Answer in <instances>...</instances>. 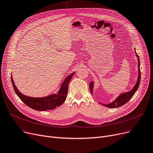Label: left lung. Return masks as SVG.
I'll use <instances>...</instances> for the list:
<instances>
[{
	"mask_svg": "<svg viewBox=\"0 0 153 153\" xmlns=\"http://www.w3.org/2000/svg\"><path fill=\"white\" fill-rule=\"evenodd\" d=\"M136 53V52H135ZM137 56L138 58V79H137V82L136 83V84L135 85L134 87L132 88L130 91H128V92L124 93L120 95L113 103H111L109 104L108 105H105V104H101L106 107L108 108H119L121 106H123L124 105H125L127 101H128L131 98L133 97L135 94V93L136 92V91L137 90L139 85H140V79H141V73H140V59H139V57L138 55L137 54ZM90 92L92 94L93 92V87H94V84L93 82H90Z\"/></svg>",
	"mask_w": 153,
	"mask_h": 153,
	"instance_id": "obj_1",
	"label": "left lung"
}]
</instances>
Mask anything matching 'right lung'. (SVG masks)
I'll return each mask as SVG.
<instances>
[{
  "label": "right lung",
  "instance_id": "obj_1",
  "mask_svg": "<svg viewBox=\"0 0 153 153\" xmlns=\"http://www.w3.org/2000/svg\"><path fill=\"white\" fill-rule=\"evenodd\" d=\"M74 73H71L65 79L58 94L42 98H34L24 95L20 92L15 86L12 76H11V80L16 94L23 102L30 108L42 111L55 109L64 103L68 94V84Z\"/></svg>",
  "mask_w": 153,
  "mask_h": 153
}]
</instances>
